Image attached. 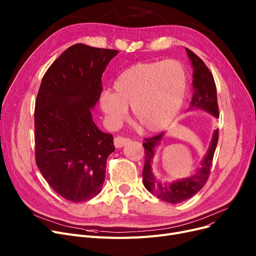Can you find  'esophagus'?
I'll list each match as a JSON object with an SVG mask.
<instances>
[{"instance_id":"obj_1","label":"esophagus","mask_w":256,"mask_h":256,"mask_svg":"<svg viewBox=\"0 0 256 256\" xmlns=\"http://www.w3.org/2000/svg\"><path fill=\"white\" fill-rule=\"evenodd\" d=\"M130 140L128 138H126V137H122V136H116L114 138V144L115 146L117 147V148H120V147L124 146L126 144H128Z\"/></svg>"}]
</instances>
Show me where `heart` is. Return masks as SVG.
<instances>
[{
  "instance_id": "obj_1",
  "label": "heart",
  "mask_w": 256,
  "mask_h": 256,
  "mask_svg": "<svg viewBox=\"0 0 256 256\" xmlns=\"http://www.w3.org/2000/svg\"><path fill=\"white\" fill-rule=\"evenodd\" d=\"M186 86V70L176 60L138 63L117 78L114 93L102 94L100 106L114 126L122 122L132 106L143 130L158 132L178 116Z\"/></svg>"
}]
</instances>
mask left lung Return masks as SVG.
Wrapping results in <instances>:
<instances>
[{"label": "left lung", "mask_w": 256, "mask_h": 256, "mask_svg": "<svg viewBox=\"0 0 256 256\" xmlns=\"http://www.w3.org/2000/svg\"><path fill=\"white\" fill-rule=\"evenodd\" d=\"M186 50L193 65L194 93L191 102V108H200V109L208 111L214 117L218 118L219 106L217 100V88L216 84H214V76L208 70V67L196 54H194L189 48ZM163 134H158V135L154 137L144 139L143 147L145 154V163L142 173L143 184L147 190L160 200L166 201L168 204H176L194 196L206 184L210 173L214 154V150H216V146L219 139V130H214L208 152L202 160V162H201V168L195 173V176L189 178L173 182L171 184L160 182L154 176L152 172L150 164L154 154V148L156 145L158 144Z\"/></svg>", "instance_id": "obj_1"}]
</instances>
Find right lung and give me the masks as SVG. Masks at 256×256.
<instances>
[{
	"label": "right lung",
	"instance_id": "obj_1",
	"mask_svg": "<svg viewBox=\"0 0 256 256\" xmlns=\"http://www.w3.org/2000/svg\"><path fill=\"white\" fill-rule=\"evenodd\" d=\"M117 50L76 44L44 74L35 102V160L60 196L82 202L102 191L113 136L98 130L91 108L102 91V76Z\"/></svg>",
	"mask_w": 256,
	"mask_h": 256
}]
</instances>
